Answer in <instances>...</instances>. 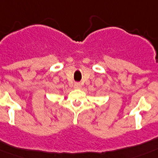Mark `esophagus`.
<instances>
[{"instance_id": "esophagus-1", "label": "esophagus", "mask_w": 158, "mask_h": 158, "mask_svg": "<svg viewBox=\"0 0 158 158\" xmlns=\"http://www.w3.org/2000/svg\"><path fill=\"white\" fill-rule=\"evenodd\" d=\"M74 88H75V89H81V84L79 82L75 83V85H74Z\"/></svg>"}]
</instances>
